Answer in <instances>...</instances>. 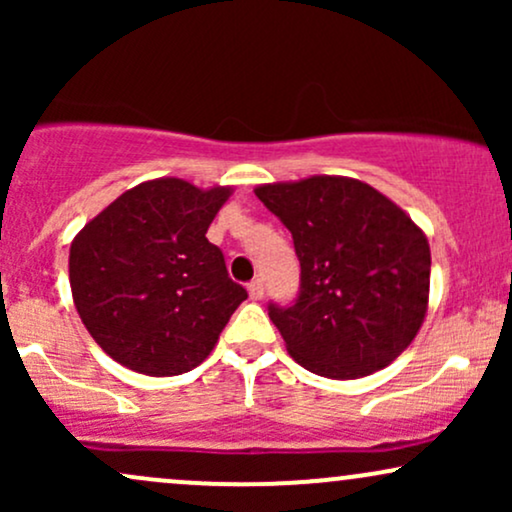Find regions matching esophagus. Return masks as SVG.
I'll list each match as a JSON object with an SVG mask.
<instances>
[{
  "label": "esophagus",
  "instance_id": "1",
  "mask_svg": "<svg viewBox=\"0 0 512 512\" xmlns=\"http://www.w3.org/2000/svg\"><path fill=\"white\" fill-rule=\"evenodd\" d=\"M248 293H250L252 301H260V298L264 296V286H262V281H260V279L250 281V284H248Z\"/></svg>",
  "mask_w": 512,
  "mask_h": 512
}]
</instances>
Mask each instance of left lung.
<instances>
[{
	"label": "left lung",
	"mask_w": 512,
	"mask_h": 512,
	"mask_svg": "<svg viewBox=\"0 0 512 512\" xmlns=\"http://www.w3.org/2000/svg\"><path fill=\"white\" fill-rule=\"evenodd\" d=\"M291 231L301 293L269 305L293 361L332 380L390 366L424 325L431 248L407 211L366 182L313 175L257 185Z\"/></svg>",
	"instance_id": "1"
}]
</instances>
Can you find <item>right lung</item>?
<instances>
[{
	"label": "right lung",
	"instance_id": "add662e5",
	"mask_svg": "<svg viewBox=\"0 0 512 512\" xmlns=\"http://www.w3.org/2000/svg\"><path fill=\"white\" fill-rule=\"evenodd\" d=\"M231 192L182 178L146 180L76 233L69 248L76 313L117 363L166 378L211 354L248 298L207 240Z\"/></svg>",
	"mask_w": 512,
	"mask_h": 512
}]
</instances>
